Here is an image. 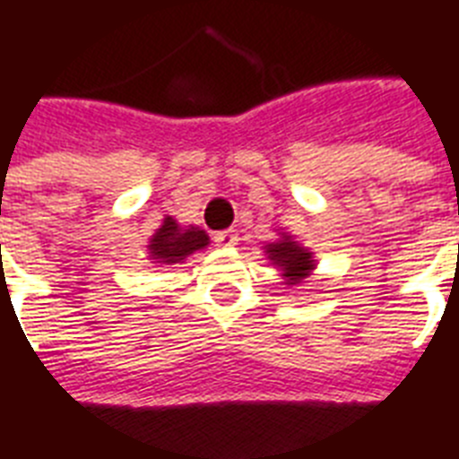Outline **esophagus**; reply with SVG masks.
<instances>
[{
  "label": "esophagus",
  "mask_w": 459,
  "mask_h": 459,
  "mask_svg": "<svg viewBox=\"0 0 459 459\" xmlns=\"http://www.w3.org/2000/svg\"><path fill=\"white\" fill-rule=\"evenodd\" d=\"M214 243L219 245V247H230V245L238 243V236L236 230H219L214 236Z\"/></svg>",
  "instance_id": "esophagus-1"
}]
</instances>
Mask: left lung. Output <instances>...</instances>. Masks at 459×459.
Segmentation results:
<instances>
[{"instance_id": "left-lung-1", "label": "left lung", "mask_w": 459, "mask_h": 459, "mask_svg": "<svg viewBox=\"0 0 459 459\" xmlns=\"http://www.w3.org/2000/svg\"><path fill=\"white\" fill-rule=\"evenodd\" d=\"M264 253L272 260V264L281 269V276H284L289 286L300 284L315 269L313 253L296 243L291 236H286V233H281V238L276 243L264 245Z\"/></svg>"}]
</instances>
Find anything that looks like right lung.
I'll list each match as a JSON object with an SVG mask.
<instances>
[{"label":"right lung","instance_id":"add662e5","mask_svg":"<svg viewBox=\"0 0 459 459\" xmlns=\"http://www.w3.org/2000/svg\"><path fill=\"white\" fill-rule=\"evenodd\" d=\"M206 245H209V236L199 226H185L183 229L173 216H166L160 229H156L149 240V255L159 264H175Z\"/></svg>","mask_w":459,"mask_h":459}]
</instances>
